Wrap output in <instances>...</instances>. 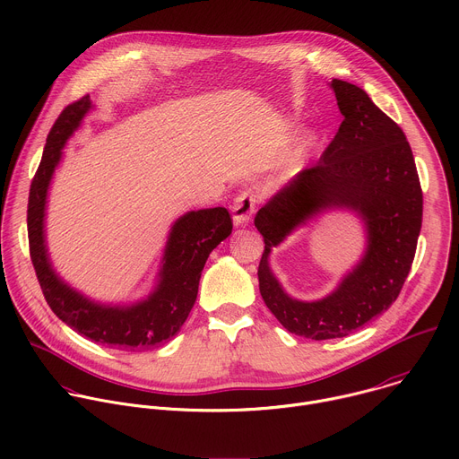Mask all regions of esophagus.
Returning a JSON list of instances; mask_svg holds the SVG:
<instances>
[{
    "label": "esophagus",
    "instance_id": "esophagus-1",
    "mask_svg": "<svg viewBox=\"0 0 459 459\" xmlns=\"http://www.w3.org/2000/svg\"><path fill=\"white\" fill-rule=\"evenodd\" d=\"M257 198L250 191H243L236 196L232 204V221L234 225H247L255 211Z\"/></svg>",
    "mask_w": 459,
    "mask_h": 459
}]
</instances>
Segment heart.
I'll list each match as a JSON object with an SVG mask.
<instances>
[{"label": "heart", "mask_w": 459, "mask_h": 459, "mask_svg": "<svg viewBox=\"0 0 459 459\" xmlns=\"http://www.w3.org/2000/svg\"><path fill=\"white\" fill-rule=\"evenodd\" d=\"M314 142H316V138H314V136H310V138H308V143H314Z\"/></svg>", "instance_id": "obj_1"}]
</instances>
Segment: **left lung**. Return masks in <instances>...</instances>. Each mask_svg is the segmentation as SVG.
Wrapping results in <instances>:
<instances>
[{
    "label": "left lung",
    "mask_w": 459,
    "mask_h": 459,
    "mask_svg": "<svg viewBox=\"0 0 459 459\" xmlns=\"http://www.w3.org/2000/svg\"><path fill=\"white\" fill-rule=\"evenodd\" d=\"M330 88L344 117L335 138L317 166L295 175L254 220L264 239L261 297L290 333L312 341L346 337L391 307L411 270L423 212L412 151L400 126L362 88L339 79ZM330 210H350L363 221L365 254L332 294L299 301L274 277L271 248Z\"/></svg>",
    "instance_id": "1"
}]
</instances>
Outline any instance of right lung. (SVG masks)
Listing matches in <instances>:
<instances>
[{"instance_id": "obj_1", "label": "right lung", "mask_w": 459, "mask_h": 459, "mask_svg": "<svg viewBox=\"0 0 459 459\" xmlns=\"http://www.w3.org/2000/svg\"><path fill=\"white\" fill-rule=\"evenodd\" d=\"M93 108L90 95L66 106L48 133L29 195L30 257L52 312L82 337L115 350L143 351L175 337L189 317L209 254L232 232L225 207L189 211L169 230L157 282L131 304L97 302L70 286L54 268L47 247L48 189L70 136Z\"/></svg>"}]
</instances>
